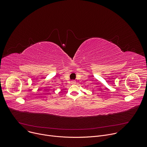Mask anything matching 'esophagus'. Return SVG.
<instances>
[{
	"mask_svg": "<svg viewBox=\"0 0 147 147\" xmlns=\"http://www.w3.org/2000/svg\"><path fill=\"white\" fill-rule=\"evenodd\" d=\"M76 83V81L75 80H72L71 81V84H75Z\"/></svg>",
	"mask_w": 147,
	"mask_h": 147,
	"instance_id": "esophagus-1",
	"label": "esophagus"
}]
</instances>
